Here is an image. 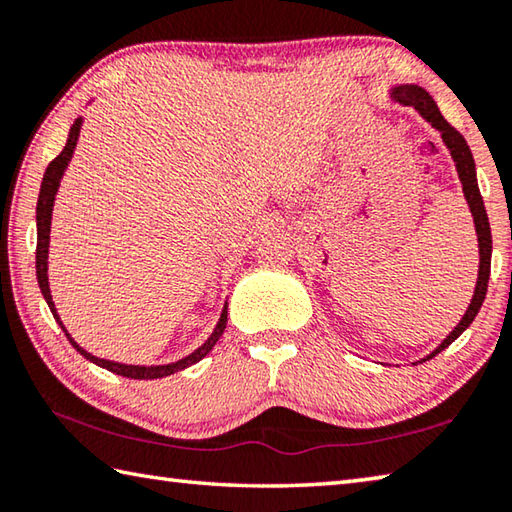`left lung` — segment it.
<instances>
[{
	"mask_svg": "<svg viewBox=\"0 0 512 512\" xmlns=\"http://www.w3.org/2000/svg\"><path fill=\"white\" fill-rule=\"evenodd\" d=\"M388 99L400 103V106H411L424 121H427V124H431V128H436L440 137H443V144L447 146V151H449V155H452V160L456 164L458 180H461V185H463V196H465L467 207H470L472 219H474L476 241H479V275H476V287H474V296L470 300V307L465 309L463 318L458 320V325L445 336L443 343H440L433 352H429L427 357L420 359V361H429L436 357L438 352L449 348V345H452L458 336H461L465 329L472 325L476 314H479V309L485 300V291H488V280H490L492 232H490L488 214H485L483 198L479 192V183H476V164H474L470 146H467V142H465V137L458 133L456 128L447 124V119L440 115L436 101H433L431 94L424 88H420V85H415V83L393 85V88L388 90ZM420 361H415V363H420Z\"/></svg>",
	"mask_w": 512,
	"mask_h": 512,
	"instance_id": "1",
	"label": "left lung"
}]
</instances>
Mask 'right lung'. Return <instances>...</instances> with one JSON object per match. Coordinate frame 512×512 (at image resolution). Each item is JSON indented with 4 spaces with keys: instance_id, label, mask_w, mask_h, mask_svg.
<instances>
[{
    "instance_id": "right-lung-1",
    "label": "right lung",
    "mask_w": 512,
    "mask_h": 512,
    "mask_svg": "<svg viewBox=\"0 0 512 512\" xmlns=\"http://www.w3.org/2000/svg\"><path fill=\"white\" fill-rule=\"evenodd\" d=\"M81 128H83V117L76 119L74 124H72V128H69L65 149L60 151L56 158L49 162L45 176H42V185H40V194H38V205H36V228H38L36 275H38V287L42 291V296H45L47 305L51 309V314H54V318H56V323L60 325V329H63L65 336L69 339V343H72L74 350L81 352L85 359L92 361V363H97L99 368H106L110 372H115V375L128 377V379H160V377H169V375H173V372L194 366V363H198L203 357H207V354H210V350L214 348L216 341L221 339L225 323H228V302H225V305H223V311H221V316H219V323H216V327L212 329V334L207 336V341L201 345V348H196L192 354H187V357H183V359H178V361H173V363H164V366H133V363H119V361L94 357L92 352L81 348V345L72 339V334L67 332V327L63 325V320H60V316H58V309L54 305V298H51V289H49L51 214H54V203H56V194H58L60 180H63L67 164H69V160H72L74 149H76V142H79V135H81Z\"/></svg>"
}]
</instances>
